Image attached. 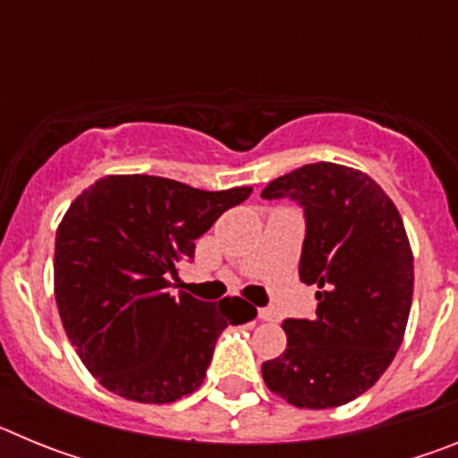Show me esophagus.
I'll use <instances>...</instances> for the list:
<instances>
[{"label": "esophagus", "instance_id": "34e87169", "mask_svg": "<svg viewBox=\"0 0 458 458\" xmlns=\"http://www.w3.org/2000/svg\"><path fill=\"white\" fill-rule=\"evenodd\" d=\"M259 318H261V321H273L275 318L273 310H268V307H261V310H259Z\"/></svg>", "mask_w": 458, "mask_h": 458}]
</instances>
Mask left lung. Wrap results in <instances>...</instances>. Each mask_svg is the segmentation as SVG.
I'll use <instances>...</instances> for the list:
<instances>
[{"label":"left lung","mask_w":458,"mask_h":458,"mask_svg":"<svg viewBox=\"0 0 458 458\" xmlns=\"http://www.w3.org/2000/svg\"><path fill=\"white\" fill-rule=\"evenodd\" d=\"M305 213L301 282L317 284V317L286 318V349L261 367L270 392L298 408H335L390 367L412 302V252L403 220L358 169L314 163L261 192Z\"/></svg>","instance_id":"8db88e82"}]
</instances>
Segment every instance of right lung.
Segmentation results:
<instances>
[{"label":"right lung","instance_id":"add662e5","mask_svg":"<svg viewBox=\"0 0 458 458\" xmlns=\"http://www.w3.org/2000/svg\"><path fill=\"white\" fill-rule=\"evenodd\" d=\"M147 174L105 176L66 210L55 241V298L91 376L140 403H169L204 383L217 337L238 326L241 298L220 307L169 293L194 241L245 201Z\"/></svg>","mask_w":458,"mask_h":458}]
</instances>
